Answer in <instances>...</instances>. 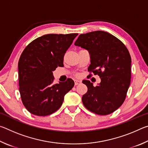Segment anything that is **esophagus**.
<instances>
[{"mask_svg":"<svg viewBox=\"0 0 148 148\" xmlns=\"http://www.w3.org/2000/svg\"><path fill=\"white\" fill-rule=\"evenodd\" d=\"M81 83H82V82L80 81V80H77V79L74 80V84H75V86H77V85L80 84Z\"/></svg>","mask_w":148,"mask_h":148,"instance_id":"esophagus-1","label":"esophagus"}]
</instances>
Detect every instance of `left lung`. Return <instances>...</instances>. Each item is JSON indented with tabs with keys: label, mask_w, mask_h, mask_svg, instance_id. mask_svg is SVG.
<instances>
[{
	"label": "left lung",
	"mask_w": 148,
	"mask_h": 148,
	"mask_svg": "<svg viewBox=\"0 0 148 148\" xmlns=\"http://www.w3.org/2000/svg\"><path fill=\"white\" fill-rule=\"evenodd\" d=\"M74 45L88 50L91 56L88 71L101 79L96 87L89 80L83 81L87 87L82 99L85 107L101 116L116 111L123 103L131 83V57L128 49L116 36L102 31L80 34Z\"/></svg>",
	"instance_id": "1"
}]
</instances>
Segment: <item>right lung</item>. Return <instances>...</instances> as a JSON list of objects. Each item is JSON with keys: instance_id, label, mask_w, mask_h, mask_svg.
Returning <instances> with one entry per match:
<instances>
[{"instance_id": "right-lung-1", "label": "right lung", "mask_w": 148, "mask_h": 148, "mask_svg": "<svg viewBox=\"0 0 148 148\" xmlns=\"http://www.w3.org/2000/svg\"><path fill=\"white\" fill-rule=\"evenodd\" d=\"M77 34L44 35L31 42L22 52L18 62L19 92L30 113L38 116L54 113L74 87L72 79L55 84L53 71L64 66V53Z\"/></svg>"}]
</instances>
